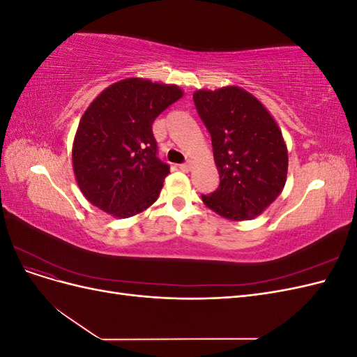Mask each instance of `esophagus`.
Listing matches in <instances>:
<instances>
[{
	"label": "esophagus",
	"instance_id": "esophagus-1",
	"mask_svg": "<svg viewBox=\"0 0 357 357\" xmlns=\"http://www.w3.org/2000/svg\"><path fill=\"white\" fill-rule=\"evenodd\" d=\"M178 168H180L183 172H189V171L192 169L190 164H181V165H178Z\"/></svg>",
	"mask_w": 357,
	"mask_h": 357
}]
</instances>
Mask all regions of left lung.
<instances>
[{"label":"left lung","mask_w":357,"mask_h":357,"mask_svg":"<svg viewBox=\"0 0 357 357\" xmlns=\"http://www.w3.org/2000/svg\"><path fill=\"white\" fill-rule=\"evenodd\" d=\"M193 102L211 135L220 185L202 195L207 207L229 220H250L282 193L287 147L264 104L238 86L197 91Z\"/></svg>","instance_id":"1"}]
</instances>
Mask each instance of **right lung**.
<instances>
[{"mask_svg": "<svg viewBox=\"0 0 357 357\" xmlns=\"http://www.w3.org/2000/svg\"><path fill=\"white\" fill-rule=\"evenodd\" d=\"M181 96L176 84L138 77L117 82L96 96L73 143L74 176L86 199L119 219L158 199L169 167L156 156L152 125Z\"/></svg>", "mask_w": 357, "mask_h": 357, "instance_id": "1", "label": "right lung"}]
</instances>
